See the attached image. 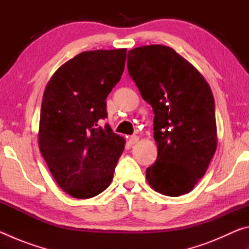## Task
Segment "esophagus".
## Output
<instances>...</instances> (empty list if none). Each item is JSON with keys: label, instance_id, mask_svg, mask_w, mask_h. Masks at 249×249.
I'll list each match as a JSON object with an SVG mask.
<instances>
[{"label": "esophagus", "instance_id": "34e87169", "mask_svg": "<svg viewBox=\"0 0 249 249\" xmlns=\"http://www.w3.org/2000/svg\"><path fill=\"white\" fill-rule=\"evenodd\" d=\"M140 141V137L138 136H136V135H132V136L129 137V142L132 145H134V144H136V142Z\"/></svg>", "mask_w": 249, "mask_h": 249}]
</instances>
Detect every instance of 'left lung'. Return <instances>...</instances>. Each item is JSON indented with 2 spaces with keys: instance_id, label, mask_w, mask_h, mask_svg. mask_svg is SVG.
<instances>
[{
  "instance_id": "8db88e82",
  "label": "left lung",
  "mask_w": 249,
  "mask_h": 249,
  "mask_svg": "<svg viewBox=\"0 0 249 249\" xmlns=\"http://www.w3.org/2000/svg\"><path fill=\"white\" fill-rule=\"evenodd\" d=\"M127 69L154 111L157 160L146 170L155 191L190 192L217 146L215 104L206 80L174 49L149 45L129 50Z\"/></svg>"
}]
</instances>
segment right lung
Masks as SVG:
<instances>
[{
	"mask_svg": "<svg viewBox=\"0 0 249 249\" xmlns=\"http://www.w3.org/2000/svg\"><path fill=\"white\" fill-rule=\"evenodd\" d=\"M126 49L91 50L62 65L46 86L40 108L39 150L59 187L77 199L107 189L125 140L107 124V100L120 81Z\"/></svg>",
	"mask_w": 249,
	"mask_h": 249,
	"instance_id": "right-lung-1",
	"label": "right lung"
}]
</instances>
